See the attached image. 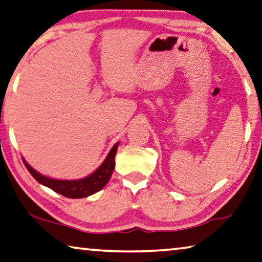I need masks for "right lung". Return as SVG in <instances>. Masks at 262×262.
Wrapping results in <instances>:
<instances>
[{"label": "right lung", "mask_w": 262, "mask_h": 262, "mask_svg": "<svg viewBox=\"0 0 262 262\" xmlns=\"http://www.w3.org/2000/svg\"><path fill=\"white\" fill-rule=\"evenodd\" d=\"M118 147L119 142H116L99 168L88 177L79 179V180H56V179L45 177L35 170L33 167H30L25 159H23V162L35 180L53 189L54 192L70 199L87 198L89 195L99 192L108 183L115 167V155Z\"/></svg>", "instance_id": "1"}]
</instances>
